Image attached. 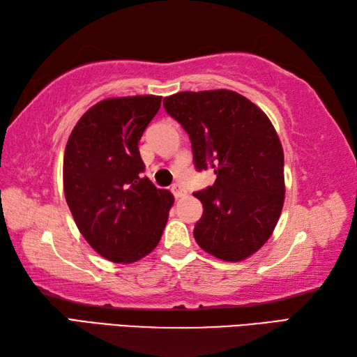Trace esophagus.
<instances>
[{"instance_id": "1", "label": "esophagus", "mask_w": 357, "mask_h": 357, "mask_svg": "<svg viewBox=\"0 0 357 357\" xmlns=\"http://www.w3.org/2000/svg\"><path fill=\"white\" fill-rule=\"evenodd\" d=\"M172 193L174 195V198H183V196H185V190L179 184L172 185Z\"/></svg>"}]
</instances>
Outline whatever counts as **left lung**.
<instances>
[{"label":"left lung","mask_w":357,"mask_h":357,"mask_svg":"<svg viewBox=\"0 0 357 357\" xmlns=\"http://www.w3.org/2000/svg\"><path fill=\"white\" fill-rule=\"evenodd\" d=\"M164 109L192 141L196 170H215V184L193 193L204 215L195 239L227 262L256 253L271 236L284 206V150L268 116L233 90L179 92Z\"/></svg>","instance_id":"left-lung-1"}]
</instances>
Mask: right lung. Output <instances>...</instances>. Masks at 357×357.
Returning a JSON list of instances; mask_svg holds the SVG:
<instances>
[{
  "label": "right lung",
  "instance_id": "add662e5",
  "mask_svg": "<svg viewBox=\"0 0 357 357\" xmlns=\"http://www.w3.org/2000/svg\"><path fill=\"white\" fill-rule=\"evenodd\" d=\"M161 96L107 98L79 118L64 153L67 206L96 253L132 264L153 252L174 198L142 176L138 144Z\"/></svg>",
  "mask_w": 357,
  "mask_h": 357
}]
</instances>
